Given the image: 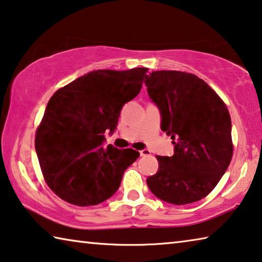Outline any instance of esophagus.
<instances>
[{
	"mask_svg": "<svg viewBox=\"0 0 262 262\" xmlns=\"http://www.w3.org/2000/svg\"><path fill=\"white\" fill-rule=\"evenodd\" d=\"M140 155L141 156H149L150 155V151H149L148 149H142V150H140Z\"/></svg>",
	"mask_w": 262,
	"mask_h": 262,
	"instance_id": "34e87169",
	"label": "esophagus"
}]
</instances>
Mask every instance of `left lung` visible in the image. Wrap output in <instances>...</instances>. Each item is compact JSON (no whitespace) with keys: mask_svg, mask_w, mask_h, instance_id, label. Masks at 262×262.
<instances>
[{"mask_svg":"<svg viewBox=\"0 0 262 262\" xmlns=\"http://www.w3.org/2000/svg\"><path fill=\"white\" fill-rule=\"evenodd\" d=\"M144 84L171 136L173 155L157 156L159 170L147 178L151 192L170 204L201 201L218 184L233 146L227 107L201 78L181 71H154Z\"/></svg>","mask_w":262,"mask_h":262,"instance_id":"1","label":"left lung"}]
</instances>
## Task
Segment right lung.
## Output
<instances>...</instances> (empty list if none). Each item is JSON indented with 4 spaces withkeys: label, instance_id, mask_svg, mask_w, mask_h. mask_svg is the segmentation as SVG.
<instances>
[{
    "label": "right lung",
    "instance_id": "1",
    "mask_svg": "<svg viewBox=\"0 0 262 262\" xmlns=\"http://www.w3.org/2000/svg\"><path fill=\"white\" fill-rule=\"evenodd\" d=\"M146 68L98 70L61 87L48 102L35 148L49 188L79 206L97 205L118 191L124 170L140 156L105 146L123 105L142 89Z\"/></svg>",
    "mask_w": 262,
    "mask_h": 262
}]
</instances>
